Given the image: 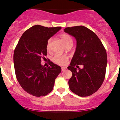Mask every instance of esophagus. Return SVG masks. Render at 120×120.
Here are the masks:
<instances>
[{"label":"esophagus","instance_id":"1","mask_svg":"<svg viewBox=\"0 0 120 120\" xmlns=\"http://www.w3.org/2000/svg\"><path fill=\"white\" fill-rule=\"evenodd\" d=\"M66 69H67V68H66V67H61V71H65Z\"/></svg>","mask_w":120,"mask_h":120}]
</instances>
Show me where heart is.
Masks as SVG:
<instances>
[{"label":"heart","instance_id":"b5f03b06","mask_svg":"<svg viewBox=\"0 0 120 120\" xmlns=\"http://www.w3.org/2000/svg\"><path fill=\"white\" fill-rule=\"evenodd\" d=\"M60 37L61 39L64 41L65 45L67 47L71 46L73 45V41L72 38L69 35L67 34H62L60 35ZM52 39H49L47 42V49H49V46H50L51 42ZM68 60V57L67 55H56L52 57V61L56 64L59 65H64L67 63V61Z\"/></svg>","mask_w":120,"mask_h":120}]
</instances>
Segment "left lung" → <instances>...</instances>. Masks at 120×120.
I'll return each instance as SVG.
<instances>
[{
    "label": "left lung",
    "instance_id": "1",
    "mask_svg": "<svg viewBox=\"0 0 120 120\" xmlns=\"http://www.w3.org/2000/svg\"><path fill=\"white\" fill-rule=\"evenodd\" d=\"M64 31L77 41L76 50L68 67L72 72L68 81L70 90L79 96H90L98 90L105 78L107 64L105 48L96 34L83 26L66 27ZM79 64L84 68H79Z\"/></svg>",
    "mask_w": 120,
    "mask_h": 120
}]
</instances>
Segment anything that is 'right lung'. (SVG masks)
Here are the masks:
<instances>
[{"instance_id": "obj_1", "label": "right lung", "mask_w": 120, "mask_h": 120, "mask_svg": "<svg viewBox=\"0 0 120 120\" xmlns=\"http://www.w3.org/2000/svg\"><path fill=\"white\" fill-rule=\"evenodd\" d=\"M61 29L34 25L25 31L15 48L13 63L16 78L30 95L40 97L49 94L61 71V67L50 60L49 67L41 64L47 54L48 40Z\"/></svg>"}]
</instances>
